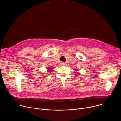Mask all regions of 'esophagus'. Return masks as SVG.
<instances>
[{"label": "esophagus", "mask_w": 121, "mask_h": 121, "mask_svg": "<svg viewBox=\"0 0 121 121\" xmlns=\"http://www.w3.org/2000/svg\"><path fill=\"white\" fill-rule=\"evenodd\" d=\"M60 64H61V65H65V63H64V62H61V63H60Z\"/></svg>", "instance_id": "obj_1"}]
</instances>
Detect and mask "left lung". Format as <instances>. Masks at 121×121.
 I'll list each match as a JSON object with an SVG mask.
<instances>
[{
  "mask_svg": "<svg viewBox=\"0 0 121 121\" xmlns=\"http://www.w3.org/2000/svg\"><path fill=\"white\" fill-rule=\"evenodd\" d=\"M77 73H78V72H77Z\"/></svg>",
  "mask_w": 121,
  "mask_h": 121,
  "instance_id": "8db88e82",
  "label": "left lung"
}]
</instances>
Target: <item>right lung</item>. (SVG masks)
<instances>
[{"label": "right lung", "instance_id": "obj_1", "mask_svg": "<svg viewBox=\"0 0 121 121\" xmlns=\"http://www.w3.org/2000/svg\"><path fill=\"white\" fill-rule=\"evenodd\" d=\"M48 72H51L52 70L53 69V68H51V67H48Z\"/></svg>", "mask_w": 121, "mask_h": 121}]
</instances>
